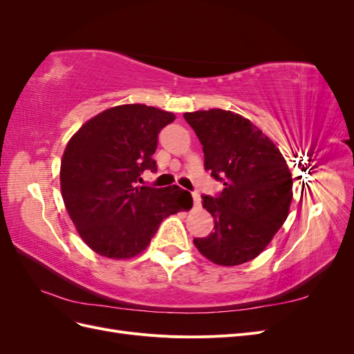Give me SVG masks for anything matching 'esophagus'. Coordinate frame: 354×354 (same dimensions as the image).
<instances>
[{
	"label": "esophagus",
	"mask_w": 354,
	"mask_h": 354,
	"mask_svg": "<svg viewBox=\"0 0 354 354\" xmlns=\"http://www.w3.org/2000/svg\"><path fill=\"white\" fill-rule=\"evenodd\" d=\"M192 196H194L195 207H199V205H201V196H199V194H196V192H194V194H192Z\"/></svg>",
	"instance_id": "1"
}]
</instances>
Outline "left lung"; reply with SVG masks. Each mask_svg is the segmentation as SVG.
<instances>
[{
  "label": "left lung",
  "mask_w": 354,
  "mask_h": 354,
  "mask_svg": "<svg viewBox=\"0 0 354 354\" xmlns=\"http://www.w3.org/2000/svg\"><path fill=\"white\" fill-rule=\"evenodd\" d=\"M203 151V165L224 189L202 196L214 232L195 238L198 251L218 266L260 255L282 227L292 201L291 171L279 149L250 120L223 109L185 113Z\"/></svg>",
  "instance_id": "1"
}]
</instances>
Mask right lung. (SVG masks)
<instances>
[{
  "mask_svg": "<svg viewBox=\"0 0 354 354\" xmlns=\"http://www.w3.org/2000/svg\"><path fill=\"white\" fill-rule=\"evenodd\" d=\"M174 120V113L152 106L122 104L95 115L72 136L60 165L62 196L94 252L131 259L147 248L164 218L194 205L177 185L136 186L145 169L156 171L158 134Z\"/></svg>",
  "mask_w": 354,
  "mask_h": 354,
  "instance_id": "1",
  "label": "right lung"
}]
</instances>
